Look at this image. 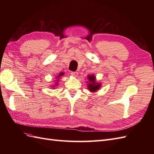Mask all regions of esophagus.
I'll list each match as a JSON object with an SVG mask.
<instances>
[{
    "label": "esophagus",
    "mask_w": 154,
    "mask_h": 154,
    "mask_svg": "<svg viewBox=\"0 0 154 154\" xmlns=\"http://www.w3.org/2000/svg\"><path fill=\"white\" fill-rule=\"evenodd\" d=\"M71 74L72 76H74V77H76L78 74V73L77 72H71Z\"/></svg>",
    "instance_id": "1"
}]
</instances>
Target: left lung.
<instances>
[{
    "label": "left lung",
    "instance_id": "obj_1",
    "mask_svg": "<svg viewBox=\"0 0 154 154\" xmlns=\"http://www.w3.org/2000/svg\"><path fill=\"white\" fill-rule=\"evenodd\" d=\"M87 78L89 80V83H87L88 88L89 91L94 92L99 90L101 85L100 83H97L96 82V76L94 75H88Z\"/></svg>",
    "mask_w": 154,
    "mask_h": 154
}]
</instances>
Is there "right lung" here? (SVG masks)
I'll list each match as a JSON object with an SVG mask.
<instances>
[{
    "label": "right lung",
    "mask_w": 154,
    "mask_h": 154,
    "mask_svg": "<svg viewBox=\"0 0 154 154\" xmlns=\"http://www.w3.org/2000/svg\"><path fill=\"white\" fill-rule=\"evenodd\" d=\"M63 74H64V73L63 72H60L59 74H58V76H57V77H56V78H57V81H58V80H59V78H60V77H61V76H62L63 75ZM58 85V82H56V83H55V84H54V86H57Z\"/></svg>",
    "instance_id": "obj_1"
}]
</instances>
